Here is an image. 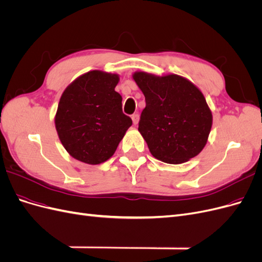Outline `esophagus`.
Wrapping results in <instances>:
<instances>
[{"label":"esophagus","mask_w":262,"mask_h":262,"mask_svg":"<svg viewBox=\"0 0 262 262\" xmlns=\"http://www.w3.org/2000/svg\"><path fill=\"white\" fill-rule=\"evenodd\" d=\"M132 121H133V124H138L139 123V119H140V117H139V115L138 114H134V115H132Z\"/></svg>","instance_id":"34e87169"}]
</instances>
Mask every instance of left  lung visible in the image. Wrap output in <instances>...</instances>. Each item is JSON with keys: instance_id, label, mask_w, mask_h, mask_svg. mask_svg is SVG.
<instances>
[{"instance_id": "8db88e82", "label": "left lung", "mask_w": 262, "mask_h": 262, "mask_svg": "<svg viewBox=\"0 0 262 262\" xmlns=\"http://www.w3.org/2000/svg\"><path fill=\"white\" fill-rule=\"evenodd\" d=\"M145 96L139 131L157 160L181 164L199 154L208 142L212 113L203 94L187 78L145 72L133 74Z\"/></svg>"}]
</instances>
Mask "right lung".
<instances>
[{
	"label": "right lung",
	"instance_id": "1",
	"mask_svg": "<svg viewBox=\"0 0 262 262\" xmlns=\"http://www.w3.org/2000/svg\"><path fill=\"white\" fill-rule=\"evenodd\" d=\"M119 75L90 71L71 83L59 101L54 123L59 139L75 160L97 165L114 155L132 125L115 91Z\"/></svg>",
	"mask_w": 262,
	"mask_h": 262
}]
</instances>
